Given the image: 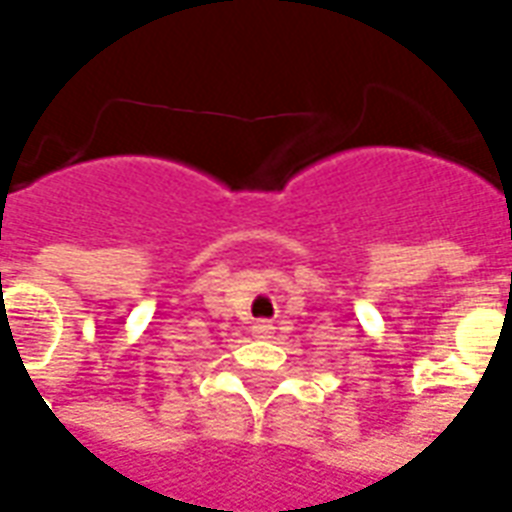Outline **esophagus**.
Returning a JSON list of instances; mask_svg holds the SVG:
<instances>
[{
	"instance_id": "obj_1",
	"label": "esophagus",
	"mask_w": 512,
	"mask_h": 512,
	"mask_svg": "<svg viewBox=\"0 0 512 512\" xmlns=\"http://www.w3.org/2000/svg\"><path fill=\"white\" fill-rule=\"evenodd\" d=\"M252 332H255L257 337H271V334H274V326L268 321H257L255 326H252Z\"/></svg>"
}]
</instances>
